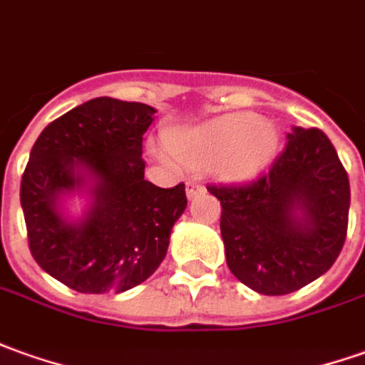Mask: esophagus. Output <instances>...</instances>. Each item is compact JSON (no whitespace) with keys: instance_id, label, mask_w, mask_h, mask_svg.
<instances>
[{"instance_id":"esophagus-1","label":"esophagus","mask_w":365,"mask_h":365,"mask_svg":"<svg viewBox=\"0 0 365 365\" xmlns=\"http://www.w3.org/2000/svg\"><path fill=\"white\" fill-rule=\"evenodd\" d=\"M198 192H202V187L200 185H197L195 180H190L187 187V198L188 200H192V198H197Z\"/></svg>"}]
</instances>
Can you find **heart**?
<instances>
[{"mask_svg": "<svg viewBox=\"0 0 365 365\" xmlns=\"http://www.w3.org/2000/svg\"><path fill=\"white\" fill-rule=\"evenodd\" d=\"M167 149L188 165L212 163L226 180L258 175L278 149V130L256 113H230L198 127L168 130Z\"/></svg>", "mask_w": 365, "mask_h": 365, "instance_id": "obj_1", "label": "heart"}]
</instances>
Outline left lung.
I'll use <instances>...</instances> for the list:
<instances>
[{
  "instance_id": "obj_1",
  "label": "left lung",
  "mask_w": 365,
  "mask_h": 365,
  "mask_svg": "<svg viewBox=\"0 0 365 365\" xmlns=\"http://www.w3.org/2000/svg\"><path fill=\"white\" fill-rule=\"evenodd\" d=\"M268 175L208 185L220 200L226 264L255 292H296L330 270L350 212V180L320 129L294 127Z\"/></svg>"
}]
</instances>
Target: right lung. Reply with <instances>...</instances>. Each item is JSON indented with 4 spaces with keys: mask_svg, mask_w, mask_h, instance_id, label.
<instances>
[{
    "mask_svg": "<svg viewBox=\"0 0 365 365\" xmlns=\"http://www.w3.org/2000/svg\"><path fill=\"white\" fill-rule=\"evenodd\" d=\"M155 113L145 103L97 97L49 123L21 178L29 250L45 272L83 294L125 292L167 256L187 208L185 185L145 180L143 135ZM83 194L71 219L66 200Z\"/></svg>",
    "mask_w": 365,
    "mask_h": 365,
    "instance_id": "right-lung-1",
    "label": "right lung"
}]
</instances>
